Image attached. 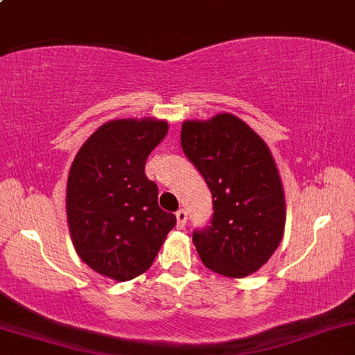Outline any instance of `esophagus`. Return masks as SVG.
<instances>
[{
    "instance_id": "1",
    "label": "esophagus",
    "mask_w": 355,
    "mask_h": 355,
    "mask_svg": "<svg viewBox=\"0 0 355 355\" xmlns=\"http://www.w3.org/2000/svg\"><path fill=\"white\" fill-rule=\"evenodd\" d=\"M175 215H177V226H178V228H185V223H187V211L183 210V208H180V210L175 213Z\"/></svg>"
}]
</instances>
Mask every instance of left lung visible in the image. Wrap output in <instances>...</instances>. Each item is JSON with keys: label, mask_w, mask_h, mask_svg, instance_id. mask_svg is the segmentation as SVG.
<instances>
[{"label": "left lung", "mask_w": 355, "mask_h": 355, "mask_svg": "<svg viewBox=\"0 0 355 355\" xmlns=\"http://www.w3.org/2000/svg\"><path fill=\"white\" fill-rule=\"evenodd\" d=\"M180 144L213 198L210 225L193 232L202 263L230 277L258 271L279 246L286 221L270 148L232 114L183 122Z\"/></svg>", "instance_id": "1"}]
</instances>
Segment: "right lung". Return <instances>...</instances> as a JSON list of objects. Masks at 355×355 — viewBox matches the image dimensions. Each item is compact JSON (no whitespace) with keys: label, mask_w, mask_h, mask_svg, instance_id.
<instances>
[{"label":"right lung","mask_w":355,"mask_h":355,"mask_svg":"<svg viewBox=\"0 0 355 355\" xmlns=\"http://www.w3.org/2000/svg\"><path fill=\"white\" fill-rule=\"evenodd\" d=\"M166 132L165 121H110L72 162L66 193L71 238L80 259L102 276L129 281L142 275L177 223L159 207V187L145 175V160Z\"/></svg>","instance_id":"1"}]
</instances>
